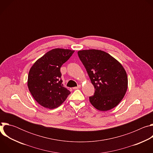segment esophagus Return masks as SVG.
Masks as SVG:
<instances>
[{
    "mask_svg": "<svg viewBox=\"0 0 153 153\" xmlns=\"http://www.w3.org/2000/svg\"><path fill=\"white\" fill-rule=\"evenodd\" d=\"M81 88V85H79L77 86H76V87H74L73 89L74 90H76V89H79Z\"/></svg>",
    "mask_w": 153,
    "mask_h": 153,
    "instance_id": "esophagus-1",
    "label": "esophagus"
}]
</instances>
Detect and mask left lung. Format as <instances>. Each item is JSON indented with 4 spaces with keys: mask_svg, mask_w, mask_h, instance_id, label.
<instances>
[{
    "mask_svg": "<svg viewBox=\"0 0 153 153\" xmlns=\"http://www.w3.org/2000/svg\"><path fill=\"white\" fill-rule=\"evenodd\" d=\"M77 54L95 88L90 103L102 111L116 107L128 88L127 74L121 63L101 50H81Z\"/></svg>",
    "mask_w": 153,
    "mask_h": 153,
    "instance_id": "left-lung-1",
    "label": "left lung"
}]
</instances>
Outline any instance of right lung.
Masks as SVG:
<instances>
[{"instance_id": "right-lung-1", "label": "right lung", "mask_w": 153, "mask_h": 153, "mask_svg": "<svg viewBox=\"0 0 153 153\" xmlns=\"http://www.w3.org/2000/svg\"><path fill=\"white\" fill-rule=\"evenodd\" d=\"M74 52L68 49H53L39 59L30 68L28 89L41 106L49 109L57 108L71 93L63 86L60 67Z\"/></svg>"}]
</instances>
